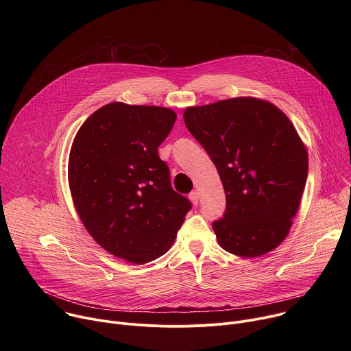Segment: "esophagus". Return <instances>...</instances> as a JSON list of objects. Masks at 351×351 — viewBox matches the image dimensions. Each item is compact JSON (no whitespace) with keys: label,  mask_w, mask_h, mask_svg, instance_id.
Segmentation results:
<instances>
[{"label":"esophagus","mask_w":351,"mask_h":351,"mask_svg":"<svg viewBox=\"0 0 351 351\" xmlns=\"http://www.w3.org/2000/svg\"><path fill=\"white\" fill-rule=\"evenodd\" d=\"M189 198H190V202L194 204V206H197L198 204V199H199V195H198V191L197 190H194V191H191L190 194H189Z\"/></svg>","instance_id":"34e87169"}]
</instances>
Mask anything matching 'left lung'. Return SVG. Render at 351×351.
<instances>
[{
	"label": "left lung",
	"instance_id": "obj_1",
	"mask_svg": "<svg viewBox=\"0 0 351 351\" xmlns=\"http://www.w3.org/2000/svg\"><path fill=\"white\" fill-rule=\"evenodd\" d=\"M184 123L215 164L226 211L213 223L228 253L254 258L289 234L308 173L307 148L290 119L257 97L187 107Z\"/></svg>",
	"mask_w": 351,
	"mask_h": 351
}]
</instances>
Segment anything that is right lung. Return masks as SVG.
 <instances>
[{"instance_id": "add662e5", "label": "right lung", "mask_w": 351, "mask_h": 351, "mask_svg": "<svg viewBox=\"0 0 351 351\" xmlns=\"http://www.w3.org/2000/svg\"><path fill=\"white\" fill-rule=\"evenodd\" d=\"M175 121L165 107L110 103L84 121L71 147L68 182L80 221L130 264L165 254L191 208L158 157Z\"/></svg>"}]
</instances>
